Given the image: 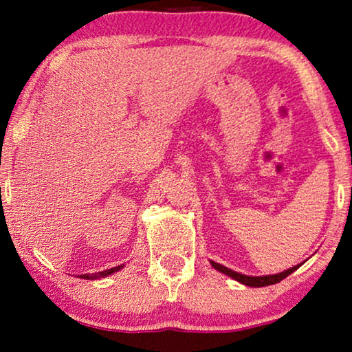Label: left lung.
Masks as SVG:
<instances>
[{
    "mask_svg": "<svg viewBox=\"0 0 352 352\" xmlns=\"http://www.w3.org/2000/svg\"><path fill=\"white\" fill-rule=\"evenodd\" d=\"M302 264V263H301ZM301 264H298V266H293L292 269H287V271H283L280 274H274V276H261V277H250V276H243V274H239L232 271V269H228L223 264H218L214 261H211V266L214 269H218L219 272L226 274V276L235 278V280L243 283V285H248V287H266V285H274V283L280 282L285 278L287 276H290L292 272H295L298 267L301 266Z\"/></svg>",
    "mask_w": 352,
    "mask_h": 352,
    "instance_id": "8db88e82",
    "label": "left lung"
}]
</instances>
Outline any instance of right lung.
Masks as SVG:
<instances>
[{
    "label": "right lung",
    "instance_id": "right-lung-1",
    "mask_svg": "<svg viewBox=\"0 0 352 352\" xmlns=\"http://www.w3.org/2000/svg\"><path fill=\"white\" fill-rule=\"evenodd\" d=\"M122 267H123V266H117V267L107 269V271H102V272H98V274H91V276H89V274H83V276H81V277L88 278V280H89V278H100V277L110 276V274H113L115 271H118V269H122Z\"/></svg>",
    "mask_w": 352,
    "mask_h": 352
}]
</instances>
